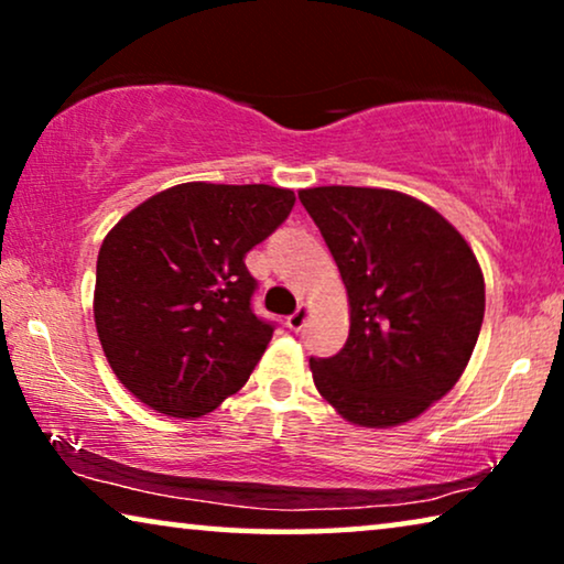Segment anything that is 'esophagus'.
I'll use <instances>...</instances> for the list:
<instances>
[{"label":"esophagus","mask_w":564,"mask_h":564,"mask_svg":"<svg viewBox=\"0 0 564 564\" xmlns=\"http://www.w3.org/2000/svg\"><path fill=\"white\" fill-rule=\"evenodd\" d=\"M305 321H307V307L300 305L295 313L288 315V328H290V330H300V328L305 326Z\"/></svg>","instance_id":"34e87169"}]
</instances>
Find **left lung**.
Wrapping results in <instances>:
<instances>
[{"mask_svg": "<svg viewBox=\"0 0 564 564\" xmlns=\"http://www.w3.org/2000/svg\"><path fill=\"white\" fill-rule=\"evenodd\" d=\"M300 203L349 292L336 357H311L315 388L346 421L398 426L442 400L480 336L485 282L473 249L434 207L403 192L313 187Z\"/></svg>", "mask_w": 564, "mask_h": 564, "instance_id": "1", "label": "left lung"}]
</instances>
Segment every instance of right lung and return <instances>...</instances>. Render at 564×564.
Here are the masks:
<instances>
[{
	"label": "right lung",
	"mask_w": 564,
	"mask_h": 564,
	"mask_svg": "<svg viewBox=\"0 0 564 564\" xmlns=\"http://www.w3.org/2000/svg\"><path fill=\"white\" fill-rule=\"evenodd\" d=\"M295 192L187 182L130 210L97 257L95 323L118 380L153 411L199 419L249 380L274 323L253 313L246 253Z\"/></svg>",
	"instance_id": "add662e5"
}]
</instances>
